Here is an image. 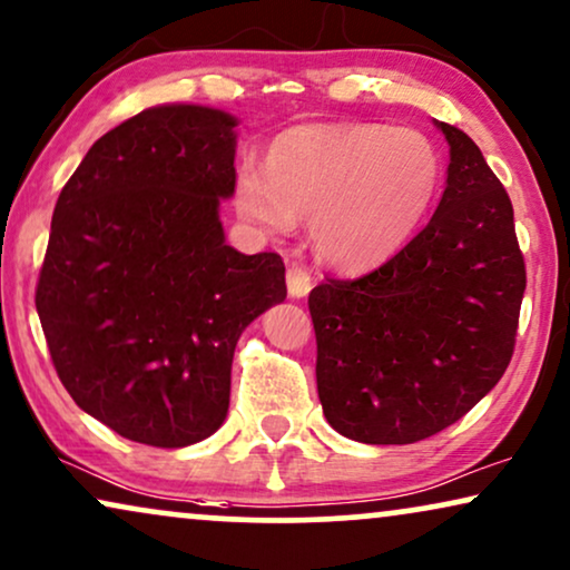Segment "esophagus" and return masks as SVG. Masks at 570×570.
I'll return each instance as SVG.
<instances>
[{"label": "esophagus", "mask_w": 570, "mask_h": 570, "mask_svg": "<svg viewBox=\"0 0 570 570\" xmlns=\"http://www.w3.org/2000/svg\"><path fill=\"white\" fill-rule=\"evenodd\" d=\"M309 289H313V276H309L302 265H292V268L286 271V292H289V297H307Z\"/></svg>", "instance_id": "obj_1"}]
</instances>
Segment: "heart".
<instances>
[{
    "instance_id": "obj_1",
    "label": "heart",
    "mask_w": 570,
    "mask_h": 570,
    "mask_svg": "<svg viewBox=\"0 0 570 570\" xmlns=\"http://www.w3.org/2000/svg\"><path fill=\"white\" fill-rule=\"evenodd\" d=\"M443 161L428 135L375 121H323L281 132L265 169L242 164L239 216L271 237L309 222V242L338 271L396 255L435 206Z\"/></svg>"
}]
</instances>
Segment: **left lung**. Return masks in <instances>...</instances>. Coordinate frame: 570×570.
Listing matches in <instances>:
<instances>
[{
	"label": "left lung",
	"instance_id": "8db88e82",
	"mask_svg": "<svg viewBox=\"0 0 570 570\" xmlns=\"http://www.w3.org/2000/svg\"><path fill=\"white\" fill-rule=\"evenodd\" d=\"M430 224L354 281L309 292L317 396L328 424L370 445H406L461 420L511 362L527 271L511 197L466 132Z\"/></svg>",
	"mask_w": 570,
	"mask_h": 570
}]
</instances>
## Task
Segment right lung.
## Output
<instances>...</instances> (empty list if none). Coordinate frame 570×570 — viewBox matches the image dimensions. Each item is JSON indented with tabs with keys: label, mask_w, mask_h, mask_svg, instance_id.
Instances as JSON below:
<instances>
[{
	"label": "right lung",
	"mask_w": 570,
	"mask_h": 570,
	"mask_svg": "<svg viewBox=\"0 0 570 570\" xmlns=\"http://www.w3.org/2000/svg\"><path fill=\"white\" fill-rule=\"evenodd\" d=\"M237 117L140 111L98 138L59 193L36 289L51 362L82 412L135 443L222 428L242 331L286 299L276 253L226 245Z\"/></svg>",
	"instance_id": "obj_1"
}]
</instances>
